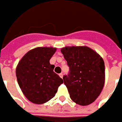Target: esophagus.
Masks as SVG:
<instances>
[{
    "instance_id": "esophagus-1",
    "label": "esophagus",
    "mask_w": 122,
    "mask_h": 122,
    "mask_svg": "<svg viewBox=\"0 0 122 122\" xmlns=\"http://www.w3.org/2000/svg\"><path fill=\"white\" fill-rule=\"evenodd\" d=\"M63 76H64V75H63V73H60V74H59V76L61 78H63Z\"/></svg>"
}]
</instances>
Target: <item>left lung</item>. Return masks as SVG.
Wrapping results in <instances>:
<instances>
[{"instance_id":"obj_1","label":"left lung","mask_w":122,"mask_h":122,"mask_svg":"<svg viewBox=\"0 0 122 122\" xmlns=\"http://www.w3.org/2000/svg\"><path fill=\"white\" fill-rule=\"evenodd\" d=\"M70 67L63 77L71 99L81 106L91 104L100 95L105 82L104 60L87 46H71L61 49Z\"/></svg>"}]
</instances>
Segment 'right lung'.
<instances>
[{
    "mask_svg": "<svg viewBox=\"0 0 122 122\" xmlns=\"http://www.w3.org/2000/svg\"><path fill=\"white\" fill-rule=\"evenodd\" d=\"M54 47H37L27 52L19 61L15 74L22 93L29 101L41 104L55 96L63 79L54 72L50 59Z\"/></svg>",
    "mask_w": 122,
    "mask_h": 122,
    "instance_id": "1",
    "label": "right lung"
}]
</instances>
